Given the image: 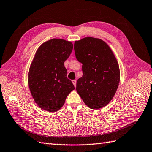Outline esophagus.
<instances>
[{
	"label": "esophagus",
	"instance_id": "1",
	"mask_svg": "<svg viewBox=\"0 0 152 152\" xmlns=\"http://www.w3.org/2000/svg\"><path fill=\"white\" fill-rule=\"evenodd\" d=\"M72 83H73V85H74V86H76V80H72Z\"/></svg>",
	"mask_w": 152,
	"mask_h": 152
}]
</instances>
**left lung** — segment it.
Here are the masks:
<instances>
[{"instance_id": "1", "label": "left lung", "mask_w": 152, "mask_h": 152, "mask_svg": "<svg viewBox=\"0 0 152 152\" xmlns=\"http://www.w3.org/2000/svg\"><path fill=\"white\" fill-rule=\"evenodd\" d=\"M75 57L83 64V77L77 81L76 90L91 109L103 108L115 94L120 81L117 59L102 40L85 37L74 44Z\"/></svg>"}]
</instances>
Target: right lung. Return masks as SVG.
<instances>
[{
  "label": "right lung",
  "mask_w": 152,
  "mask_h": 152,
  "mask_svg": "<svg viewBox=\"0 0 152 152\" xmlns=\"http://www.w3.org/2000/svg\"><path fill=\"white\" fill-rule=\"evenodd\" d=\"M73 47L71 42L53 39L41 44L36 51L29 69L28 85L34 101L44 110L57 112L75 89L66 77L64 66Z\"/></svg>",
  "instance_id": "1"
}]
</instances>
